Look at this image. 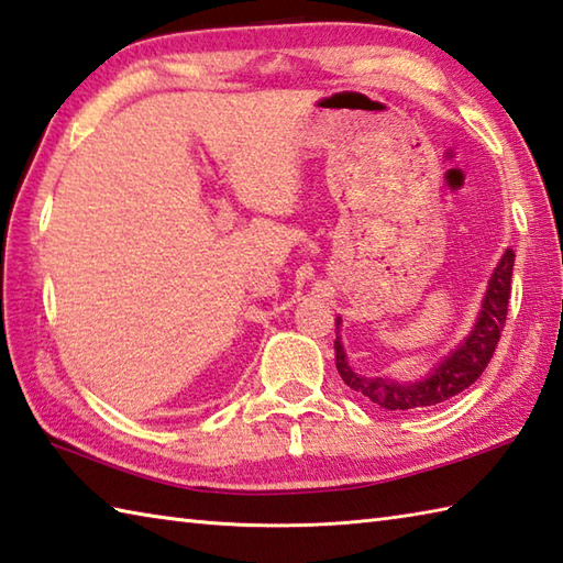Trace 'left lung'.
Here are the masks:
<instances>
[{"label":"left lung","mask_w":563,"mask_h":563,"mask_svg":"<svg viewBox=\"0 0 563 563\" xmlns=\"http://www.w3.org/2000/svg\"><path fill=\"white\" fill-rule=\"evenodd\" d=\"M512 267H515V252L507 250L503 254L500 264H497L490 286H487L483 311L475 321L471 335L453 350V353L441 360V365L421 382H391L382 377H365L353 373L347 365L345 350L341 338H335V367L341 373L343 382L355 389L357 395H365L369 401L387 411H411L441 405L463 389H468L475 379L483 375V369L495 355V347L500 343L503 328L507 321V306H510L512 294ZM341 325V321H338Z\"/></svg>","instance_id":"1"}]
</instances>
